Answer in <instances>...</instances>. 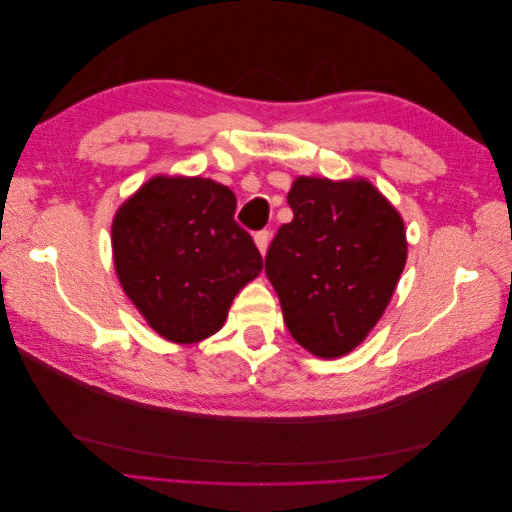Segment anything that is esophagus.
Masks as SVG:
<instances>
[{"instance_id": "obj_1", "label": "esophagus", "mask_w": 512, "mask_h": 512, "mask_svg": "<svg viewBox=\"0 0 512 512\" xmlns=\"http://www.w3.org/2000/svg\"><path fill=\"white\" fill-rule=\"evenodd\" d=\"M254 241H256V247L260 250V254H265L267 247H269V241H271V232L269 230H258L254 235Z\"/></svg>"}]
</instances>
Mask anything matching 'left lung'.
I'll use <instances>...</instances> for the list:
<instances>
[{
    "label": "left lung",
    "instance_id": "1",
    "mask_svg": "<svg viewBox=\"0 0 512 512\" xmlns=\"http://www.w3.org/2000/svg\"><path fill=\"white\" fill-rule=\"evenodd\" d=\"M292 222L269 245L265 271L297 342L322 359L359 346L404 271V220L367 181L299 177Z\"/></svg>",
    "mask_w": 512,
    "mask_h": 512
}]
</instances>
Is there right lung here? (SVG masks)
Returning a JSON list of instances; mask_svg holds the SVG:
<instances>
[{
  "label": "right lung",
  "mask_w": 512,
  "mask_h": 512,
  "mask_svg": "<svg viewBox=\"0 0 512 512\" xmlns=\"http://www.w3.org/2000/svg\"><path fill=\"white\" fill-rule=\"evenodd\" d=\"M237 198L203 177H153L113 220L119 282L149 327L175 344L222 329L237 292L262 271Z\"/></svg>",
  "instance_id": "add662e5"
}]
</instances>
